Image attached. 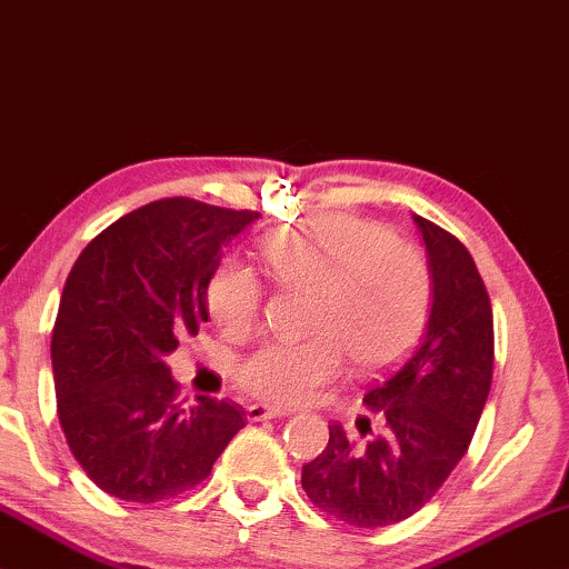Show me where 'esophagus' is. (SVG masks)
<instances>
[{
    "label": "esophagus",
    "mask_w": 569,
    "mask_h": 569,
    "mask_svg": "<svg viewBox=\"0 0 569 569\" xmlns=\"http://www.w3.org/2000/svg\"><path fill=\"white\" fill-rule=\"evenodd\" d=\"M286 412L281 410H270L266 405H250L247 407V420L250 422H262V420H276V418H283Z\"/></svg>",
    "instance_id": "34e87169"
}]
</instances>
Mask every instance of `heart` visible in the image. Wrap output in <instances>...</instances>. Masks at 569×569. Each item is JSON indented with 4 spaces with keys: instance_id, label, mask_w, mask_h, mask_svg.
I'll return each mask as SVG.
<instances>
[{
    "instance_id": "heart-1",
    "label": "heart",
    "mask_w": 569,
    "mask_h": 569,
    "mask_svg": "<svg viewBox=\"0 0 569 569\" xmlns=\"http://www.w3.org/2000/svg\"><path fill=\"white\" fill-rule=\"evenodd\" d=\"M266 273L281 288L311 291L303 342L270 340L239 366V383L260 402L299 407L338 381L346 352L358 371L397 361L428 315L430 273L415 247L353 216H315L270 231L260 242ZM266 291L239 262H221L206 288L213 322L231 338L252 332Z\"/></svg>"
}]
</instances>
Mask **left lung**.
Segmentation results:
<instances>
[{"mask_svg":"<svg viewBox=\"0 0 569 569\" xmlns=\"http://www.w3.org/2000/svg\"><path fill=\"white\" fill-rule=\"evenodd\" d=\"M430 315L412 353L366 391L379 420L366 443L330 426V443L301 469V487L325 513L358 528L405 521L446 482L475 436L492 383V307L467 247L422 216ZM361 436L371 420L356 422Z\"/></svg>","mask_w":569,"mask_h":569,"instance_id":"8db88e82","label":"left lung"}]
</instances>
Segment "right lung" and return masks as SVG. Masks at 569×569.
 Returning a JSON list of instances; mask_svg holds the SVG:
<instances>
[{"mask_svg": "<svg viewBox=\"0 0 569 569\" xmlns=\"http://www.w3.org/2000/svg\"><path fill=\"white\" fill-rule=\"evenodd\" d=\"M258 219L167 198L121 216L77 258L51 340L56 407L102 492L143 506L174 498L203 482L244 428L231 402L182 407L164 358L208 322L221 250Z\"/></svg>", "mask_w": 569, "mask_h": 569, "instance_id": "obj_1", "label": "right lung"}]
</instances>
